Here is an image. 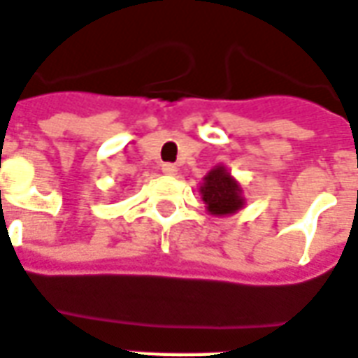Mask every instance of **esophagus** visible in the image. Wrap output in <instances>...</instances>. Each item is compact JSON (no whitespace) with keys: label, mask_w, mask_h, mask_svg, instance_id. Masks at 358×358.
Segmentation results:
<instances>
[{"label":"esophagus","mask_w":358,"mask_h":358,"mask_svg":"<svg viewBox=\"0 0 358 358\" xmlns=\"http://www.w3.org/2000/svg\"><path fill=\"white\" fill-rule=\"evenodd\" d=\"M161 171L165 172V174H169V176H172V174L178 172V169H176V165H172V163H165V165L161 166Z\"/></svg>","instance_id":"obj_1"}]
</instances>
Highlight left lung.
<instances>
[{
	"label": "left lung",
	"mask_w": 358,
	"mask_h": 358,
	"mask_svg": "<svg viewBox=\"0 0 358 358\" xmlns=\"http://www.w3.org/2000/svg\"><path fill=\"white\" fill-rule=\"evenodd\" d=\"M201 195L208 213L216 216L233 214L243 206L239 184L231 178V174L218 166L205 176V184L201 186Z\"/></svg>",
	"instance_id": "obj_1"
}]
</instances>
